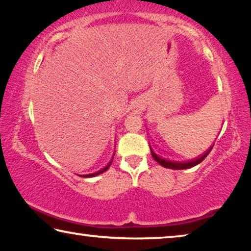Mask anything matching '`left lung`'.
I'll use <instances>...</instances> for the list:
<instances>
[{
  "mask_svg": "<svg viewBox=\"0 0 251 251\" xmlns=\"http://www.w3.org/2000/svg\"><path fill=\"white\" fill-rule=\"evenodd\" d=\"M211 150H212V146L206 152H203V154L196 157V158H192V159H188V160H173V159H169V158H165V157H163L161 155L157 154V152H155L154 150H152V148L151 147L152 158H154L157 161V163H159L161 166H164L166 168H172V169H186V168H190V167L196 166V165H198L199 163H201V161L206 158Z\"/></svg>",
  "mask_w": 251,
  "mask_h": 251,
  "instance_id": "obj_1",
  "label": "left lung"
}]
</instances>
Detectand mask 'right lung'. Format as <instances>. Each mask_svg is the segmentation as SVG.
I'll use <instances>...</instances> for the list:
<instances>
[{
	"mask_svg": "<svg viewBox=\"0 0 251 251\" xmlns=\"http://www.w3.org/2000/svg\"><path fill=\"white\" fill-rule=\"evenodd\" d=\"M114 154H115V152H114ZM113 160V159H112ZM112 160L109 161V163L106 165L105 167H103L101 169H100V171H97L96 173H93V174H88V175H83L82 177H94V176H97V175H100V174H101V173H104V172H106L107 171V169L109 168V166H110V164H112Z\"/></svg>",
	"mask_w": 251,
	"mask_h": 251,
	"instance_id": "add662e5",
	"label": "right lung"
}]
</instances>
